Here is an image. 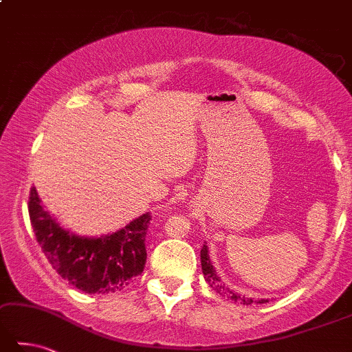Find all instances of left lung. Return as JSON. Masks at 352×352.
I'll return each mask as SVG.
<instances>
[{
  "mask_svg": "<svg viewBox=\"0 0 352 352\" xmlns=\"http://www.w3.org/2000/svg\"><path fill=\"white\" fill-rule=\"evenodd\" d=\"M201 265H202V273H204V277H205V282H207L210 287L216 291V293L222 294L223 297H227V299L237 302L241 305H247V307H248V305H253V303H267L268 302V299L256 300V299H253V297H245L243 294L234 293L233 289H230L227 285L222 282L221 277L217 276L213 263H211V261H210L207 242H204V247L201 250Z\"/></svg>",
  "mask_w": 352,
  "mask_h": 352,
  "instance_id": "left-lung-1",
  "label": "left lung"
}]
</instances>
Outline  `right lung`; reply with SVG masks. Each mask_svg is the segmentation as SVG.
Returning a JSON list of instances; mask_svg holds the SVG:
<instances>
[{"instance_id":"add662e5","label":"right lung","mask_w":352,"mask_h":352,"mask_svg":"<svg viewBox=\"0 0 352 352\" xmlns=\"http://www.w3.org/2000/svg\"><path fill=\"white\" fill-rule=\"evenodd\" d=\"M29 216L39 247L56 273L87 294L118 293L144 271L145 236L150 213L133 219L124 228L99 237L79 236L61 227L30 190Z\"/></svg>"}]
</instances>
